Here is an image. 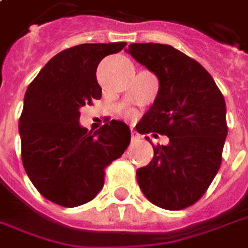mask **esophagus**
Wrapping results in <instances>:
<instances>
[{
	"label": "esophagus",
	"instance_id": "obj_1",
	"mask_svg": "<svg viewBox=\"0 0 248 248\" xmlns=\"http://www.w3.org/2000/svg\"><path fill=\"white\" fill-rule=\"evenodd\" d=\"M132 140L133 141H137V140H140V134L137 132H134L132 129Z\"/></svg>",
	"mask_w": 248,
	"mask_h": 248
}]
</instances>
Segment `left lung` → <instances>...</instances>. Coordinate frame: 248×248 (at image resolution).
Segmentation results:
<instances>
[{
  "label": "left lung",
  "instance_id": "obj_1",
  "mask_svg": "<svg viewBox=\"0 0 248 248\" xmlns=\"http://www.w3.org/2000/svg\"><path fill=\"white\" fill-rule=\"evenodd\" d=\"M126 52L159 81L158 96L136 129L169 137L167 145L154 148L150 165L137 169L139 186L158 207H189L207 191L222 160L224 96L196 60L170 45L132 44Z\"/></svg>",
  "mask_w": 248,
  "mask_h": 248
}]
</instances>
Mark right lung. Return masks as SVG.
<instances>
[{"label":"right lung","instance_id":"1","mask_svg":"<svg viewBox=\"0 0 248 248\" xmlns=\"http://www.w3.org/2000/svg\"><path fill=\"white\" fill-rule=\"evenodd\" d=\"M126 42L82 44L52 57L24 94L19 121L24 170L47 201L77 207L96 198L104 170L121 158L130 129L111 121L94 133L79 124L81 108L101 97L98 63Z\"/></svg>","mask_w":248,"mask_h":248}]
</instances>
